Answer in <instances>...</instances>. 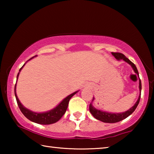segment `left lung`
I'll list each match as a JSON object with an SVG mask.
<instances>
[{"label":"left lung","instance_id":"left-lung-1","mask_svg":"<svg viewBox=\"0 0 154 154\" xmlns=\"http://www.w3.org/2000/svg\"><path fill=\"white\" fill-rule=\"evenodd\" d=\"M111 54L112 55H113L117 60H123L124 61L127 62V63H128L130 66H132V69H133L135 73L139 75V72H138V70L137 69L136 66H135V64L134 63H132V62L130 61L128 58H127L123 54L118 53V52H116H116H111ZM139 91H140L139 96L136 103L134 104L133 106H132L131 108L129 109L128 110L125 112H123V113H109V112L98 110V109H96L95 107H94L92 105V103H91L90 104V106H89L90 113H92V116L94 117L96 119H98V120H100L103 122H105V123H116V122L123 120V119H126L133 113L135 109H136V108L137 107L138 105H139L140 98V94H141V82H140V79H139ZM94 98H93L92 101L94 100Z\"/></svg>","mask_w":154,"mask_h":154}]
</instances>
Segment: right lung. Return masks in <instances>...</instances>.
<instances>
[{
    "label": "right lung",
    "instance_id": "obj_1",
    "mask_svg": "<svg viewBox=\"0 0 154 154\" xmlns=\"http://www.w3.org/2000/svg\"><path fill=\"white\" fill-rule=\"evenodd\" d=\"M35 56H33L32 58H31L30 59L28 60V61H29L30 60L35 58ZM25 64L23 65L22 67L20 69L19 72H18V74L17 75V81L18 77H19L20 72L21 71V70H22V68L24 67ZM14 92H15V98H16L17 105L19 106L20 111H22V113L24 114V116L26 117V118L29 119V120L35 122V123L47 125V124H51L56 123V122H57L60 119V118L63 116V115L65 113V112L66 111L70 99H71L72 96L78 92V91H76V92H75L72 94H71L68 96L67 97L65 98L64 100L59 104V105H57L55 108H54L53 109H51V110L49 111L44 112V113H36V112H33L32 111L29 110V109H26L25 106H24L22 105V103H20V101L19 100V99H18L17 96L16 94V83H15V85Z\"/></svg>",
    "mask_w": 154,
    "mask_h": 154
}]
</instances>
